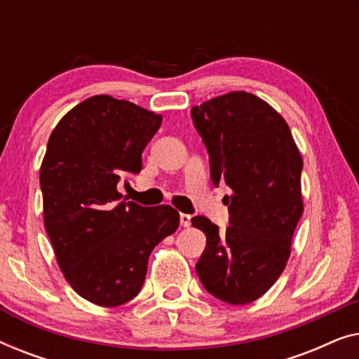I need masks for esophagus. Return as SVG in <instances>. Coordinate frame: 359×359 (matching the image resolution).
<instances>
[{
  "mask_svg": "<svg viewBox=\"0 0 359 359\" xmlns=\"http://www.w3.org/2000/svg\"><path fill=\"white\" fill-rule=\"evenodd\" d=\"M180 222H181V227H189V225H191V215L189 214H181L180 215Z\"/></svg>",
  "mask_w": 359,
  "mask_h": 359,
  "instance_id": "esophagus-1",
  "label": "esophagus"
}]
</instances>
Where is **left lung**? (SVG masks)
Here are the masks:
<instances>
[{
    "mask_svg": "<svg viewBox=\"0 0 359 359\" xmlns=\"http://www.w3.org/2000/svg\"><path fill=\"white\" fill-rule=\"evenodd\" d=\"M208 147L210 178L225 181L230 225L220 232L204 215L191 219L205 233L196 271L220 301L243 306L262 297L286 268L304 212L302 156L287 122L262 97L230 91L191 109Z\"/></svg>",
    "mask_w": 359,
    "mask_h": 359,
    "instance_id": "left-lung-1",
    "label": "left lung"
}]
</instances>
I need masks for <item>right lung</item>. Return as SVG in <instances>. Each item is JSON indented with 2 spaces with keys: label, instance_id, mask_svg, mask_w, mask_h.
Returning <instances> with one entry per match:
<instances>
[{
  "label": "right lung",
  "instance_id": "obj_1",
  "mask_svg": "<svg viewBox=\"0 0 359 359\" xmlns=\"http://www.w3.org/2000/svg\"><path fill=\"white\" fill-rule=\"evenodd\" d=\"M161 114L97 95L76 104L48 137L41 165L43 227L58 268L83 299L116 307L139 294L149 257L180 225L171 205L126 203L117 183L142 170Z\"/></svg>",
  "mask_w": 359,
  "mask_h": 359
}]
</instances>
